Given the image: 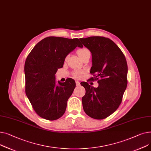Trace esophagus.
<instances>
[{"label":"esophagus","mask_w":151,"mask_h":151,"mask_svg":"<svg viewBox=\"0 0 151 151\" xmlns=\"http://www.w3.org/2000/svg\"><path fill=\"white\" fill-rule=\"evenodd\" d=\"M76 86H79L80 85H81V83H80V82H78V81H77V82H76Z\"/></svg>","instance_id":"34e87169"}]
</instances>
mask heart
I'll use <instances>...</instances> for the list:
<instances>
[{
  "label": "heart",
  "instance_id": "1",
  "mask_svg": "<svg viewBox=\"0 0 151 151\" xmlns=\"http://www.w3.org/2000/svg\"><path fill=\"white\" fill-rule=\"evenodd\" d=\"M88 54H90V52L87 49H85V48H82V49H79V50H77V54H78V57L81 58L82 57H83V56H85V55ZM74 76L76 77H80V73H75Z\"/></svg>",
  "mask_w": 151,
  "mask_h": 151
}]
</instances>
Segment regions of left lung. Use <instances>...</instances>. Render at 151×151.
<instances>
[{
  "label": "left lung",
  "instance_id": "8db88e82",
  "mask_svg": "<svg viewBox=\"0 0 151 151\" xmlns=\"http://www.w3.org/2000/svg\"><path fill=\"white\" fill-rule=\"evenodd\" d=\"M79 40L91 53L90 73L95 74V79L100 78L97 88L87 82L81 83L86 91L82 97L83 108L90 117L104 119L116 111L121 103L127 85L126 59L109 38L90 37Z\"/></svg>",
  "mask_w": 151,
  "mask_h": 151
}]
</instances>
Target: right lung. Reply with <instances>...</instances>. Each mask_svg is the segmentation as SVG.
<instances>
[{"label": "right lung", "mask_w": 151, "mask_h": 151, "mask_svg": "<svg viewBox=\"0 0 151 151\" xmlns=\"http://www.w3.org/2000/svg\"><path fill=\"white\" fill-rule=\"evenodd\" d=\"M77 47H83L78 38L49 37L37 44L27 57L25 93L35 112L44 119L56 120L66 111L76 82L69 78L63 83L58 81L57 85L55 74Z\"/></svg>", "instance_id": "add662e5"}]
</instances>
